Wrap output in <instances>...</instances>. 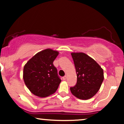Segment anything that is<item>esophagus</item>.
<instances>
[{"label":"esophagus","instance_id":"1","mask_svg":"<svg viewBox=\"0 0 124 124\" xmlns=\"http://www.w3.org/2000/svg\"><path fill=\"white\" fill-rule=\"evenodd\" d=\"M66 78H67V76H64L63 78H62V79H63V80H66Z\"/></svg>","mask_w":124,"mask_h":124}]
</instances>
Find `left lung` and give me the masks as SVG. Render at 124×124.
<instances>
[{
  "label": "left lung",
  "mask_w": 124,
  "mask_h": 124,
  "mask_svg": "<svg viewBox=\"0 0 124 124\" xmlns=\"http://www.w3.org/2000/svg\"><path fill=\"white\" fill-rule=\"evenodd\" d=\"M77 74V83L70 87L72 94L81 100L92 98L97 93L104 80L103 70L86 54H71Z\"/></svg>",
  "instance_id": "obj_1"
}]
</instances>
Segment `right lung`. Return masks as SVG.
<instances>
[{
  "mask_svg": "<svg viewBox=\"0 0 124 124\" xmlns=\"http://www.w3.org/2000/svg\"><path fill=\"white\" fill-rule=\"evenodd\" d=\"M59 52L46 49L35 54L23 69L24 83L35 96L44 97L55 93L61 80L53 62Z\"/></svg>",
  "mask_w": 124,
  "mask_h": 124,
  "instance_id": "add662e5",
  "label": "right lung"
}]
</instances>
